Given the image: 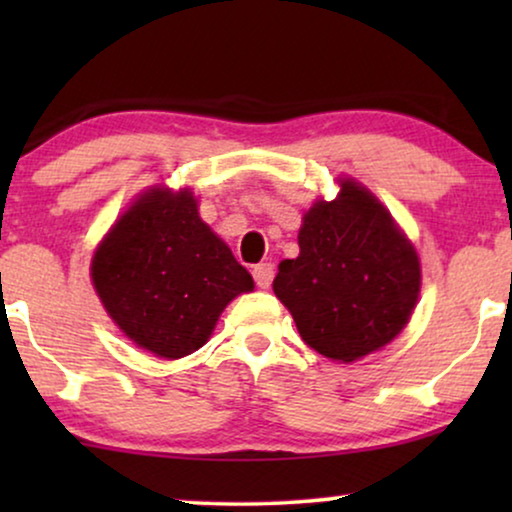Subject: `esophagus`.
Segmentation results:
<instances>
[{
  "instance_id": "esophagus-1",
  "label": "esophagus",
  "mask_w": 512,
  "mask_h": 512,
  "mask_svg": "<svg viewBox=\"0 0 512 512\" xmlns=\"http://www.w3.org/2000/svg\"><path fill=\"white\" fill-rule=\"evenodd\" d=\"M272 277H275V265L272 263H261L254 268V279L261 289H268L272 284Z\"/></svg>"
}]
</instances>
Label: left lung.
Here are the masks:
<instances>
[{"instance_id": "8db88e82", "label": "left lung", "mask_w": 512, "mask_h": 512, "mask_svg": "<svg viewBox=\"0 0 512 512\" xmlns=\"http://www.w3.org/2000/svg\"><path fill=\"white\" fill-rule=\"evenodd\" d=\"M298 247L279 263L272 289L305 345L349 363L403 331L422 286L419 256L366 186L340 179L338 198L314 202Z\"/></svg>"}]
</instances>
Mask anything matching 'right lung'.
Wrapping results in <instances>:
<instances>
[{
	"mask_svg": "<svg viewBox=\"0 0 512 512\" xmlns=\"http://www.w3.org/2000/svg\"><path fill=\"white\" fill-rule=\"evenodd\" d=\"M90 277L114 324L160 359L200 349L230 300L254 291L188 188L139 195L95 249Z\"/></svg>",
	"mask_w": 512,
	"mask_h": 512,
	"instance_id": "right-lung-1",
	"label": "right lung"
}]
</instances>
